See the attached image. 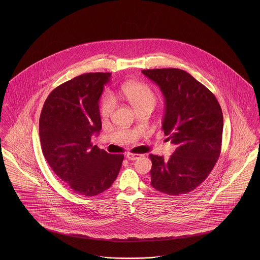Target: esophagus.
I'll use <instances>...</instances> for the list:
<instances>
[{
    "label": "esophagus",
    "instance_id": "1",
    "mask_svg": "<svg viewBox=\"0 0 260 260\" xmlns=\"http://www.w3.org/2000/svg\"><path fill=\"white\" fill-rule=\"evenodd\" d=\"M141 156V154H138V153H131V152L126 153V158L128 160H136V159H138V158H140Z\"/></svg>",
    "mask_w": 260,
    "mask_h": 260
}]
</instances>
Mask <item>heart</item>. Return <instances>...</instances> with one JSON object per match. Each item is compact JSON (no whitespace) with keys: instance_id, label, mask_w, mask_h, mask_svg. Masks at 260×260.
I'll return each mask as SVG.
<instances>
[{"instance_id":"obj_1","label":"heart","mask_w":260,"mask_h":260,"mask_svg":"<svg viewBox=\"0 0 260 260\" xmlns=\"http://www.w3.org/2000/svg\"><path fill=\"white\" fill-rule=\"evenodd\" d=\"M121 94L129 103L134 110L140 111L144 109H152L156 103V95L146 84L139 82H129L121 87ZM114 110V101L105 97L101 103L100 113L104 117L110 116Z\"/></svg>"}]
</instances>
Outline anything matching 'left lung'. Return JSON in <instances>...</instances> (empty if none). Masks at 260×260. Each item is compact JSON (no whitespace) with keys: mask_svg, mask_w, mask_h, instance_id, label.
I'll return each mask as SVG.
<instances>
[{"mask_svg":"<svg viewBox=\"0 0 260 260\" xmlns=\"http://www.w3.org/2000/svg\"><path fill=\"white\" fill-rule=\"evenodd\" d=\"M165 98L164 134L177 148L170 158L150 154L151 186L169 196L197 188L220 155L223 114L215 96L179 69L144 70Z\"/></svg>","mask_w":260,"mask_h":260,"instance_id":"obj_1","label":"left lung"}]
</instances>
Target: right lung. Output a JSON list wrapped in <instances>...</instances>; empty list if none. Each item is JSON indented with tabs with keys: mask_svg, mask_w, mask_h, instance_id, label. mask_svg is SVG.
<instances>
[{
	"mask_svg": "<svg viewBox=\"0 0 260 260\" xmlns=\"http://www.w3.org/2000/svg\"><path fill=\"white\" fill-rule=\"evenodd\" d=\"M110 73H87L54 88L44 104L39 122L43 154L56 175L80 196L94 197L118 175L123 154L92 146L102 128L99 99Z\"/></svg>",
	"mask_w": 260,
	"mask_h": 260,
	"instance_id": "obj_1",
	"label": "right lung"
}]
</instances>
